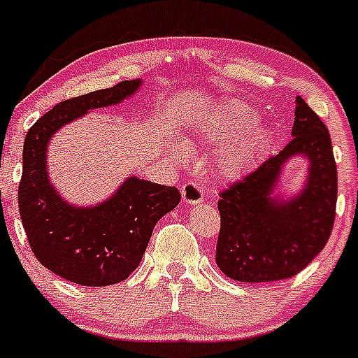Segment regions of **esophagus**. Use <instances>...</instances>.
Masks as SVG:
<instances>
[{
  "label": "esophagus",
  "mask_w": 358,
  "mask_h": 358,
  "mask_svg": "<svg viewBox=\"0 0 358 358\" xmlns=\"http://www.w3.org/2000/svg\"><path fill=\"white\" fill-rule=\"evenodd\" d=\"M180 193H182V200L189 205H196L203 201V187L200 186L194 180H187L180 187Z\"/></svg>",
  "instance_id": "esophagus-1"
}]
</instances>
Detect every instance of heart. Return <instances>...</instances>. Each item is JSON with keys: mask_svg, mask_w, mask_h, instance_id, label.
I'll use <instances>...</instances> for the list:
<instances>
[{"mask_svg": "<svg viewBox=\"0 0 358 358\" xmlns=\"http://www.w3.org/2000/svg\"><path fill=\"white\" fill-rule=\"evenodd\" d=\"M255 122V110L239 101H229L219 110L213 119H210L200 127V132L206 138L215 139V141H226L217 153V165L226 176L241 172L264 148L265 141H267V134L264 131L253 129L241 136L237 135L252 129ZM233 135H237L238 138L230 140L229 138ZM227 138L229 142L227 141Z\"/></svg>", "mask_w": 358, "mask_h": 358, "instance_id": "heart-1", "label": "heart"}]
</instances>
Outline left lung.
<instances>
[{
  "label": "left lung",
  "mask_w": 358,
  "mask_h": 358,
  "mask_svg": "<svg viewBox=\"0 0 358 358\" xmlns=\"http://www.w3.org/2000/svg\"><path fill=\"white\" fill-rule=\"evenodd\" d=\"M293 139L278 155L219 193L220 229L215 260L241 282L282 281L303 271L322 252L333 231L338 172L326 124L296 98ZM298 152L311 160L304 193L288 204L270 198L282 164Z\"/></svg>",
  "instance_id": "left-lung-1"
}]
</instances>
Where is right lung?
<instances>
[{"label": "right lung", "mask_w": 358, "mask_h": 358, "mask_svg": "<svg viewBox=\"0 0 358 358\" xmlns=\"http://www.w3.org/2000/svg\"><path fill=\"white\" fill-rule=\"evenodd\" d=\"M141 80H122L58 103L25 134L18 212L39 264L80 286H108L127 279L141 262L153 227L179 203L174 186L127 179L105 203L73 208L51 187L46 146L53 132L87 110L115 105L134 94Z\"/></svg>", "instance_id": "right-lung-1"}]
</instances>
